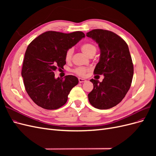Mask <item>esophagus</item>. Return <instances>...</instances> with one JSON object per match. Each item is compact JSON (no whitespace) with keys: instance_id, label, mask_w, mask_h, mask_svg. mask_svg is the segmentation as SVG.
Listing matches in <instances>:
<instances>
[{"instance_id":"34e87169","label":"esophagus","mask_w":156,"mask_h":156,"mask_svg":"<svg viewBox=\"0 0 156 156\" xmlns=\"http://www.w3.org/2000/svg\"><path fill=\"white\" fill-rule=\"evenodd\" d=\"M85 81H87L86 79H82V78H79V83H84Z\"/></svg>"}]
</instances>
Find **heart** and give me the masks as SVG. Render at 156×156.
Wrapping results in <instances>:
<instances>
[{"label":"heart","mask_w":156,"mask_h":156,"mask_svg":"<svg viewBox=\"0 0 156 156\" xmlns=\"http://www.w3.org/2000/svg\"><path fill=\"white\" fill-rule=\"evenodd\" d=\"M81 50L84 55H87V56H89L90 55L96 53V48L95 45L91 43H86L81 45ZM73 53V50L72 48L69 49L66 52V54H65L66 61L69 62V61L72 60ZM87 71H88V69L86 68L78 67L74 69L73 70V72L75 74L79 75V76H84V75H85Z\"/></svg>","instance_id":"obj_1"}]
</instances>
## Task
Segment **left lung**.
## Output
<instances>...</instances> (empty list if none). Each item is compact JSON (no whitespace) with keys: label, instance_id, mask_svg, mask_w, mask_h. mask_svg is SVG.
Returning a JSON list of instances; mask_svg holds the SVG:
<instances>
[{"label":"left lung","instance_id":"left-lung-1","mask_svg":"<svg viewBox=\"0 0 156 156\" xmlns=\"http://www.w3.org/2000/svg\"><path fill=\"white\" fill-rule=\"evenodd\" d=\"M98 44L100 57L94 73L104 75L102 82L92 79V90L88 94L90 104L99 109L116 106L128 92L133 75V65L128 45L115 33L94 29L87 33Z\"/></svg>","mask_w":156,"mask_h":156}]
</instances>
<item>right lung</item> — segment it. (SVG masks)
Instances as JSON below:
<instances>
[{"label":"right lung","instance_id":"obj_1","mask_svg":"<svg viewBox=\"0 0 156 156\" xmlns=\"http://www.w3.org/2000/svg\"><path fill=\"white\" fill-rule=\"evenodd\" d=\"M84 37L80 31L69 34L48 31L28 46L21 75L27 94L36 105L53 110L66 103L68 94L79 80L71 75L56 79L54 72L63 68L66 52Z\"/></svg>","mask_w":156,"mask_h":156}]
</instances>
